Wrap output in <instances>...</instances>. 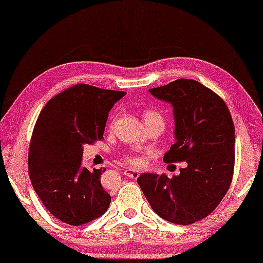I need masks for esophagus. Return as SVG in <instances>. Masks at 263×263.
Segmentation results:
<instances>
[{"label":"esophagus","mask_w":263,"mask_h":263,"mask_svg":"<svg viewBox=\"0 0 263 263\" xmlns=\"http://www.w3.org/2000/svg\"><path fill=\"white\" fill-rule=\"evenodd\" d=\"M124 175L127 176L129 178H133V179H136L140 176V171L139 170H135V168H125L124 170Z\"/></svg>","instance_id":"obj_1"}]
</instances>
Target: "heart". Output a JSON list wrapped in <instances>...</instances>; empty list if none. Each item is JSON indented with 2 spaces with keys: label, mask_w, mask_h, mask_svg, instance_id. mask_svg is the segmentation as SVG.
Listing matches in <instances>:
<instances>
[{
  "label": "heart",
  "mask_w": 263,
  "mask_h": 263,
  "mask_svg": "<svg viewBox=\"0 0 263 263\" xmlns=\"http://www.w3.org/2000/svg\"><path fill=\"white\" fill-rule=\"evenodd\" d=\"M152 118H163L160 116L159 114L156 112V111H152V110H147L143 112V121H148V120H152ZM123 160L127 161L128 164H132V165H140L141 164V158L140 157H136V156H127L123 157Z\"/></svg>",
  "instance_id": "b5f03b06"
}]
</instances>
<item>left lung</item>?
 Returning a JSON list of instances; mask_svg holds the SVG:
<instances>
[{"mask_svg": "<svg viewBox=\"0 0 263 263\" xmlns=\"http://www.w3.org/2000/svg\"><path fill=\"white\" fill-rule=\"evenodd\" d=\"M174 107L176 142L165 163L186 161L181 174H142L136 179L152 210L165 220L189 225L213 212L231 185L235 125L224 100L189 79L149 88Z\"/></svg>", "mask_w": 263, "mask_h": 263, "instance_id": "left-lung-1", "label": "left lung"}]
</instances>
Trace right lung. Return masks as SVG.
<instances>
[{"label": "right lung", "mask_w": 263, "mask_h": 263, "mask_svg": "<svg viewBox=\"0 0 263 263\" xmlns=\"http://www.w3.org/2000/svg\"><path fill=\"white\" fill-rule=\"evenodd\" d=\"M127 93L79 84L45 104L28 149V175L46 210L66 224H87L109 208L100 175L82 167L85 143L102 140L109 111Z\"/></svg>", "instance_id": "obj_1"}]
</instances>
